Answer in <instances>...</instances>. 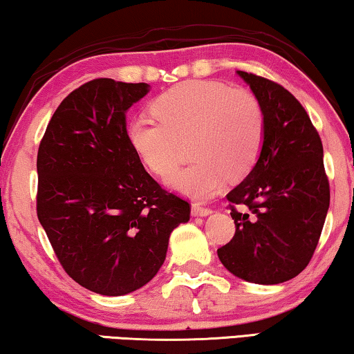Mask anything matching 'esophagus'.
I'll use <instances>...</instances> for the list:
<instances>
[{
    "label": "esophagus",
    "mask_w": 354,
    "mask_h": 354,
    "mask_svg": "<svg viewBox=\"0 0 354 354\" xmlns=\"http://www.w3.org/2000/svg\"><path fill=\"white\" fill-rule=\"evenodd\" d=\"M192 214L194 215V217H207L209 214H212V211L209 207H204L203 204L194 203L192 206Z\"/></svg>",
    "instance_id": "esophagus-1"
}]
</instances>
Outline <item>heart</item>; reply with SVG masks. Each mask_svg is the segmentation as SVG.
<instances>
[{
  "mask_svg": "<svg viewBox=\"0 0 354 354\" xmlns=\"http://www.w3.org/2000/svg\"><path fill=\"white\" fill-rule=\"evenodd\" d=\"M151 111L160 122L132 121L127 142L142 165L162 178L176 171L182 145L189 143V156L196 161L169 178V185L188 196H211L227 177H245L262 153V105L222 81L176 84L153 100Z\"/></svg>",
  "mask_w": 354,
  "mask_h": 354,
  "instance_id": "b5f03b06",
  "label": "heart"
}]
</instances>
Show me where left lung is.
Instances as JSON below:
<instances>
[{
    "label": "left lung",
    "instance_id": "1",
    "mask_svg": "<svg viewBox=\"0 0 354 354\" xmlns=\"http://www.w3.org/2000/svg\"><path fill=\"white\" fill-rule=\"evenodd\" d=\"M236 73L262 105L266 131L252 171L227 194L236 232L217 254L241 279L279 284L306 268L324 227L330 192L322 142L288 89L262 76Z\"/></svg>",
    "mask_w": 354,
    "mask_h": 354
}]
</instances>
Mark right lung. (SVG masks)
Returning a JSON list of instances; mask_svg holds the SVG:
<instances>
[{
  "label": "right lung",
  "instance_id": "1",
  "mask_svg": "<svg viewBox=\"0 0 354 354\" xmlns=\"http://www.w3.org/2000/svg\"><path fill=\"white\" fill-rule=\"evenodd\" d=\"M147 83L92 80L57 106L38 148L37 212L66 274L100 295L155 278L189 204L151 178L127 142Z\"/></svg>",
  "mask_w": 354,
  "mask_h": 354
}]
</instances>
